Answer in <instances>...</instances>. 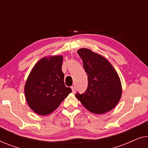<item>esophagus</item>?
I'll return each instance as SVG.
<instances>
[{"instance_id": "34e87169", "label": "esophagus", "mask_w": 148, "mask_h": 148, "mask_svg": "<svg viewBox=\"0 0 148 148\" xmlns=\"http://www.w3.org/2000/svg\"><path fill=\"white\" fill-rule=\"evenodd\" d=\"M71 89H72V92L73 93V94H75V92H76V88H75V86H72V87H71Z\"/></svg>"}]
</instances>
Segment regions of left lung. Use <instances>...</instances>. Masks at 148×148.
I'll return each instance as SVG.
<instances>
[{"instance_id":"left-lung-1","label":"left lung","mask_w":148,"mask_h":148,"mask_svg":"<svg viewBox=\"0 0 148 148\" xmlns=\"http://www.w3.org/2000/svg\"><path fill=\"white\" fill-rule=\"evenodd\" d=\"M88 75V86L84 94L75 97L87 110L97 114L109 112L122 96L120 77L112 64L100 54L88 48L77 50Z\"/></svg>"}]
</instances>
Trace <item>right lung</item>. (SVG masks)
<instances>
[{"label":"right lung","instance_id":"right-lung-1","mask_svg":"<svg viewBox=\"0 0 148 148\" xmlns=\"http://www.w3.org/2000/svg\"><path fill=\"white\" fill-rule=\"evenodd\" d=\"M62 60V55L41 58L32 68L26 80L24 87L26 101L38 114H51L72 92L64 85Z\"/></svg>","mask_w":148,"mask_h":148}]
</instances>
